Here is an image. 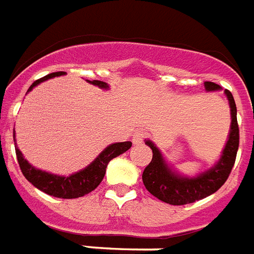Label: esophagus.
Here are the masks:
<instances>
[{"label": "esophagus", "instance_id": "34e87169", "mask_svg": "<svg viewBox=\"0 0 254 254\" xmlns=\"http://www.w3.org/2000/svg\"><path fill=\"white\" fill-rule=\"evenodd\" d=\"M145 138H146V131H143L142 129H138V130H135L133 133V138L131 139H133L134 145H139Z\"/></svg>", "mask_w": 254, "mask_h": 254}]
</instances>
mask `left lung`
Listing matches in <instances>:
<instances>
[{
  "instance_id": "left-lung-1",
  "label": "left lung",
  "mask_w": 254,
  "mask_h": 254,
  "mask_svg": "<svg viewBox=\"0 0 254 254\" xmlns=\"http://www.w3.org/2000/svg\"><path fill=\"white\" fill-rule=\"evenodd\" d=\"M205 91H219L220 85L212 81H205ZM231 108V130L228 141L225 143L224 150L219 162L212 169L207 170L200 175L193 178L183 177L175 173L163 159L161 151L150 139H147L146 145L153 150L151 162L145 167L142 174V182L146 190L151 195L158 197L159 200L173 205H183L200 200L216 192L221 186L228 179L229 174L236 161L237 149H239V125H237V109L232 93L225 91Z\"/></svg>"
}]
</instances>
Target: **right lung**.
Wrapping results in <instances>:
<instances>
[{
    "instance_id": "obj_1",
    "label": "right lung",
    "mask_w": 254,
    "mask_h": 254,
    "mask_svg": "<svg viewBox=\"0 0 254 254\" xmlns=\"http://www.w3.org/2000/svg\"><path fill=\"white\" fill-rule=\"evenodd\" d=\"M61 75H64V72L63 71H61V72H53L41 77V79H38V80H35L33 84L30 85L27 92L31 91L35 85H38L42 81L49 80L51 77L61 76ZM89 83L93 85H97L100 88H104V89L109 88L107 83H104V81L92 80ZM13 138L14 142H15V133L14 131ZM130 147L131 142H129V141H127V142L112 143L107 149H104L100 153L99 157L89 166L85 167L84 170H80L79 173L69 175V177H61V175H55V174L46 173V171L35 169V167L31 166L23 158V155H22L18 147H15V154H17L18 163H19L22 174L38 190L49 193L51 196L62 197V199H75V197L84 196V195L89 193L91 191H93L103 181L109 161L116 158V157H119L120 154H123L127 150H129Z\"/></svg>"
}]
</instances>
